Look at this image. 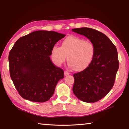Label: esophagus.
Wrapping results in <instances>:
<instances>
[{"mask_svg": "<svg viewBox=\"0 0 129 129\" xmlns=\"http://www.w3.org/2000/svg\"><path fill=\"white\" fill-rule=\"evenodd\" d=\"M70 74V73L69 72H68V71H64V75L65 76H68V75H69Z\"/></svg>", "mask_w": 129, "mask_h": 129, "instance_id": "esophagus-1", "label": "esophagus"}]
</instances>
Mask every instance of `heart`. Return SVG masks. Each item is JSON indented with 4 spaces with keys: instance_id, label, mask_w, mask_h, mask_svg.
Listing matches in <instances>:
<instances>
[{
    "instance_id": "b5f03b06",
    "label": "heart",
    "mask_w": 129,
    "mask_h": 129,
    "mask_svg": "<svg viewBox=\"0 0 129 129\" xmlns=\"http://www.w3.org/2000/svg\"><path fill=\"white\" fill-rule=\"evenodd\" d=\"M95 54V47L90 41L75 36H70L62 40L61 47L54 46L51 55L57 64L66 60L76 71L86 69L92 62Z\"/></svg>"
}]
</instances>
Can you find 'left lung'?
I'll list each match as a JSON object with an SVG mask.
<instances>
[{
	"label": "left lung",
	"instance_id": "left-lung-1",
	"mask_svg": "<svg viewBox=\"0 0 129 129\" xmlns=\"http://www.w3.org/2000/svg\"><path fill=\"white\" fill-rule=\"evenodd\" d=\"M72 30L86 37L95 47L91 64L73 75V93L84 102H97L105 97L114 85L119 68L117 48L108 37L99 30L86 27Z\"/></svg>",
	"mask_w": 129,
	"mask_h": 129
}]
</instances>
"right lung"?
Returning <instances> with one entry per match:
<instances>
[{
  "label": "right lung",
  "instance_id": "add662e5",
  "mask_svg": "<svg viewBox=\"0 0 129 129\" xmlns=\"http://www.w3.org/2000/svg\"><path fill=\"white\" fill-rule=\"evenodd\" d=\"M65 35L37 30L21 37L8 56L10 73L16 90L23 99L44 102L53 95L64 71L52 63L51 51Z\"/></svg>",
  "mask_w": 129,
  "mask_h": 129
}]
</instances>
